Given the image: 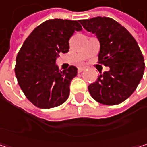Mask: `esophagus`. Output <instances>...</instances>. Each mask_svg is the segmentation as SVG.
I'll use <instances>...</instances> for the list:
<instances>
[{"label":"esophagus","instance_id":"34e87169","mask_svg":"<svg viewBox=\"0 0 147 147\" xmlns=\"http://www.w3.org/2000/svg\"><path fill=\"white\" fill-rule=\"evenodd\" d=\"M84 70H85V68H84V67H79L77 71H78V72H82V71H83Z\"/></svg>","mask_w":147,"mask_h":147}]
</instances>
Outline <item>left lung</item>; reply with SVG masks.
<instances>
[{"instance_id":"1","label":"left lung","mask_w":147,"mask_h":147,"mask_svg":"<svg viewBox=\"0 0 147 147\" xmlns=\"http://www.w3.org/2000/svg\"><path fill=\"white\" fill-rule=\"evenodd\" d=\"M80 23L96 35L100 44L98 63L110 68L88 86L91 96L107 105L123 102L134 92L145 71L144 57L136 41L111 18L96 17L82 19Z\"/></svg>"}]
</instances>
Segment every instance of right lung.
Instances as JSON below:
<instances>
[{
	"mask_svg": "<svg viewBox=\"0 0 147 147\" xmlns=\"http://www.w3.org/2000/svg\"><path fill=\"white\" fill-rule=\"evenodd\" d=\"M78 21L54 18L37 26L21 47L15 65L18 83L26 98L38 108L48 109L66 101L77 68L63 71L56 65L60 53L69 51V40L82 30Z\"/></svg>",
	"mask_w": 147,
	"mask_h": 147,
	"instance_id": "1",
	"label": "right lung"
}]
</instances>
